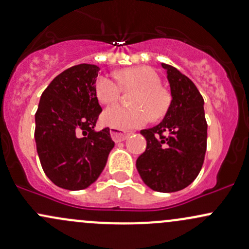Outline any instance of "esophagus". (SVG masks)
<instances>
[{"label": "esophagus", "mask_w": 249, "mask_h": 249, "mask_svg": "<svg viewBox=\"0 0 249 249\" xmlns=\"http://www.w3.org/2000/svg\"><path fill=\"white\" fill-rule=\"evenodd\" d=\"M110 134L115 142H120V141H124L128 138V133L122 132V130L116 129V128H113V129L110 130Z\"/></svg>", "instance_id": "obj_1"}]
</instances>
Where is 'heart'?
Returning <instances> with one entry per match:
<instances>
[{"instance_id":"obj_1","label":"heart","mask_w":249,"mask_h":249,"mask_svg":"<svg viewBox=\"0 0 249 249\" xmlns=\"http://www.w3.org/2000/svg\"><path fill=\"white\" fill-rule=\"evenodd\" d=\"M119 83L108 76H98L95 82V93L102 104H113L121 96L123 90L134 93L130 97L133 107L113 106L102 114L103 124L116 129H133L141 127L149 119L160 120L167 114L172 96L161 87V79L148 66H135L117 72Z\"/></svg>"}]
</instances>
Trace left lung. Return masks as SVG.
Segmentation results:
<instances>
[{"mask_svg":"<svg viewBox=\"0 0 249 249\" xmlns=\"http://www.w3.org/2000/svg\"><path fill=\"white\" fill-rule=\"evenodd\" d=\"M172 102L164 120L141 130L147 146L136 160L140 177L148 188L175 192L189 186L198 176L207 151L204 100L185 74L167 64Z\"/></svg>","mask_w":249,"mask_h":249,"instance_id":"obj_1","label":"left lung"}]
</instances>
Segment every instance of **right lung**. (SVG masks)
<instances>
[{
    "instance_id": "obj_1",
    "label": "right lung",
    "mask_w": 249,
    "mask_h": 249,
    "mask_svg": "<svg viewBox=\"0 0 249 249\" xmlns=\"http://www.w3.org/2000/svg\"><path fill=\"white\" fill-rule=\"evenodd\" d=\"M100 68L79 64L58 74L36 113V151L45 175L59 188L83 190L98 178L115 142L109 128L95 132L102 113L95 93Z\"/></svg>"
}]
</instances>
